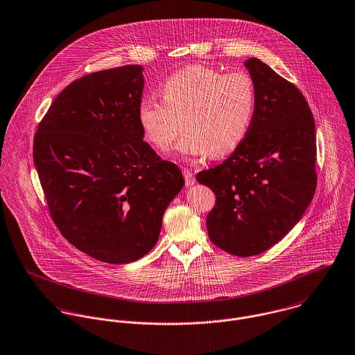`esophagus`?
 Returning a JSON list of instances; mask_svg holds the SVG:
<instances>
[{"instance_id":"esophagus-1","label":"esophagus","mask_w":355,"mask_h":355,"mask_svg":"<svg viewBox=\"0 0 355 355\" xmlns=\"http://www.w3.org/2000/svg\"><path fill=\"white\" fill-rule=\"evenodd\" d=\"M183 175H184V180H186V186H193V184H196L194 173H193L190 169H183Z\"/></svg>"}]
</instances>
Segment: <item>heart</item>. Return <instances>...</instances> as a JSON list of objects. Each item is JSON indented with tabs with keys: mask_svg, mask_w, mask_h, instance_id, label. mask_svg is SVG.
Returning a JSON list of instances; mask_svg holds the SVG:
<instances>
[{
	"mask_svg": "<svg viewBox=\"0 0 355 355\" xmlns=\"http://www.w3.org/2000/svg\"><path fill=\"white\" fill-rule=\"evenodd\" d=\"M162 100L145 97L138 120L145 138L158 150H166L180 132H186L178 152L187 157L224 155L245 139L254 113L252 78L234 71L191 65L171 75L161 87Z\"/></svg>",
	"mask_w": 355,
	"mask_h": 355,
	"instance_id": "b5f03b06",
	"label": "heart"
}]
</instances>
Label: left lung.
<instances>
[{"label":"left lung","mask_w":355,"mask_h":355,"mask_svg":"<svg viewBox=\"0 0 355 355\" xmlns=\"http://www.w3.org/2000/svg\"><path fill=\"white\" fill-rule=\"evenodd\" d=\"M255 93L242 144L197 180L216 196L206 217L207 235L238 257L263 253L301 220L315 186V127L295 85L252 57L245 61Z\"/></svg>","instance_id":"obj_1"}]
</instances>
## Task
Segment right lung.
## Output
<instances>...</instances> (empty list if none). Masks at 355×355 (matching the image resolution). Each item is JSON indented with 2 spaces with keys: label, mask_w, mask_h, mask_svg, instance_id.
I'll use <instances>...</instances> for the list:
<instances>
[{
  "label": "right lung",
  "mask_w": 355,
  "mask_h": 355,
  "mask_svg": "<svg viewBox=\"0 0 355 355\" xmlns=\"http://www.w3.org/2000/svg\"><path fill=\"white\" fill-rule=\"evenodd\" d=\"M142 71L124 65L73 80L34 137L51 220L71 245L107 263L152 250L165 209L184 186L178 165L144 141Z\"/></svg>",
  "instance_id": "right-lung-1"
}]
</instances>
